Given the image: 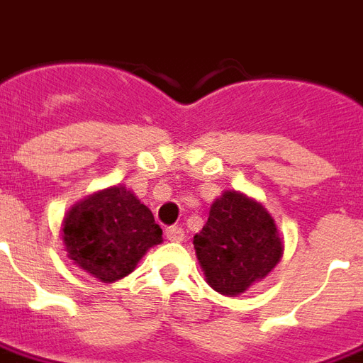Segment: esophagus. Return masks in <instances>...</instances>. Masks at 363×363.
<instances>
[{"label":"esophagus","instance_id":"1","mask_svg":"<svg viewBox=\"0 0 363 363\" xmlns=\"http://www.w3.org/2000/svg\"><path fill=\"white\" fill-rule=\"evenodd\" d=\"M165 238H167L169 242H182V240H184V230H182L181 226H169V228L165 230Z\"/></svg>","mask_w":363,"mask_h":363}]
</instances>
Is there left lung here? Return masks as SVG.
Returning <instances> with one entry per match:
<instances>
[{"label": "left lung", "mask_w": 363, "mask_h": 363, "mask_svg": "<svg viewBox=\"0 0 363 363\" xmlns=\"http://www.w3.org/2000/svg\"><path fill=\"white\" fill-rule=\"evenodd\" d=\"M194 249L207 284L220 295L238 297L276 268L284 240L261 201L225 190L211 203L206 226L194 236Z\"/></svg>", "instance_id": "left-lung-1"}]
</instances>
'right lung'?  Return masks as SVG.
<instances>
[{
	"instance_id": "obj_1",
	"label": "right lung",
	"mask_w": 363,
	"mask_h": 363,
	"mask_svg": "<svg viewBox=\"0 0 363 363\" xmlns=\"http://www.w3.org/2000/svg\"><path fill=\"white\" fill-rule=\"evenodd\" d=\"M60 236L68 259L104 284L125 278L148 249L163 242L152 211L125 184L76 201L66 213Z\"/></svg>"
}]
</instances>
